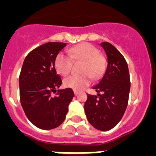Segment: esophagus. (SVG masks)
<instances>
[{"label": "esophagus", "instance_id": "34e87169", "mask_svg": "<svg viewBox=\"0 0 156 156\" xmlns=\"http://www.w3.org/2000/svg\"><path fill=\"white\" fill-rule=\"evenodd\" d=\"M74 94L75 95L78 94V91H76V90H74Z\"/></svg>", "mask_w": 156, "mask_h": 156}]
</instances>
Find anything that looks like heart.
<instances>
[{
    "label": "heart",
    "mask_w": 156,
    "mask_h": 156,
    "mask_svg": "<svg viewBox=\"0 0 156 156\" xmlns=\"http://www.w3.org/2000/svg\"><path fill=\"white\" fill-rule=\"evenodd\" d=\"M69 55L58 54L55 59V68L58 74L66 76L69 73L72 66V59L82 62L80 75H71L64 80L66 87L74 90H80L87 87L94 79H98L102 76L105 69V62L99 51L94 45L88 43H82L69 50Z\"/></svg>",
    "instance_id": "heart-1"
}]
</instances>
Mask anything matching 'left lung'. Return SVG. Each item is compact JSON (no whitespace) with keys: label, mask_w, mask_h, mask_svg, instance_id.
Returning a JSON list of instances; mask_svg holds the SVG:
<instances>
[{"label":"left lung","mask_w":156,"mask_h":156,"mask_svg":"<svg viewBox=\"0 0 156 156\" xmlns=\"http://www.w3.org/2000/svg\"><path fill=\"white\" fill-rule=\"evenodd\" d=\"M100 45L107 56V67L93 86L97 94H87L84 111L94 127L107 131L116 126L126 111L130 80L127 63L120 52L108 42Z\"/></svg>","instance_id":"obj_1"}]
</instances>
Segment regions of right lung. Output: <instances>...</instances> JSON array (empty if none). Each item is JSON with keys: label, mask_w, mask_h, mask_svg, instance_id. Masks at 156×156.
<instances>
[{"label": "right lung", "mask_w": 156, "mask_h": 156, "mask_svg": "<svg viewBox=\"0 0 156 156\" xmlns=\"http://www.w3.org/2000/svg\"><path fill=\"white\" fill-rule=\"evenodd\" d=\"M66 46V43H47L30 52L23 64L19 79L20 101L29 120L40 129L60 126L74 97L71 88L59 89L62 81L55 68V57Z\"/></svg>", "instance_id": "1"}]
</instances>
